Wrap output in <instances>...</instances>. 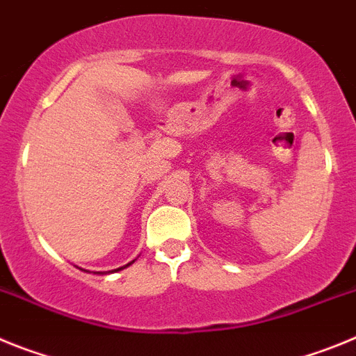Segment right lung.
Listing matches in <instances>:
<instances>
[{"mask_svg":"<svg viewBox=\"0 0 356 356\" xmlns=\"http://www.w3.org/2000/svg\"><path fill=\"white\" fill-rule=\"evenodd\" d=\"M131 264V262H130ZM130 264H128V266H130ZM119 269H122V267H119ZM119 269H115V271H119Z\"/></svg>","mask_w":356,"mask_h":356,"instance_id":"1","label":"right lung"}]
</instances>
